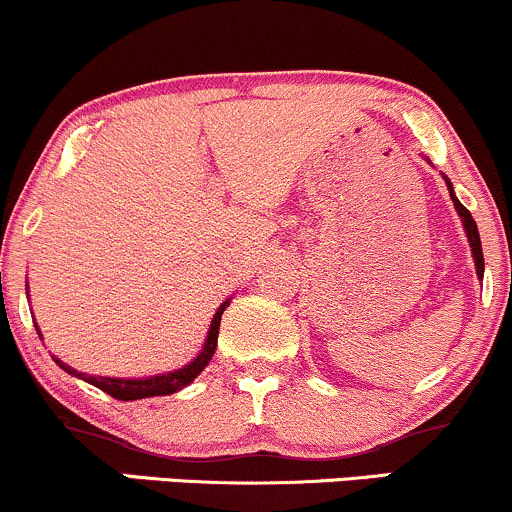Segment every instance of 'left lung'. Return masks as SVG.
I'll list each match as a JSON object with an SVG mask.
<instances>
[{
    "instance_id": "8db88e82",
    "label": "left lung",
    "mask_w": 512,
    "mask_h": 512,
    "mask_svg": "<svg viewBox=\"0 0 512 512\" xmlns=\"http://www.w3.org/2000/svg\"><path fill=\"white\" fill-rule=\"evenodd\" d=\"M445 178V175H443ZM445 182H448V190H450V197L452 202H455V209L457 214L462 216V226L464 231H467V238H469V248H472V255H474V264H477V274L479 279H484V252H481V238H479V228H477V221L472 219V214H469V209L464 207V204L460 202V199L455 197V192H452V182L445 178Z\"/></svg>"
}]
</instances>
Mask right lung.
Here are the masks:
<instances>
[{
  "label": "right lung",
  "mask_w": 512,
  "mask_h": 512,
  "mask_svg": "<svg viewBox=\"0 0 512 512\" xmlns=\"http://www.w3.org/2000/svg\"><path fill=\"white\" fill-rule=\"evenodd\" d=\"M226 303H221V308L216 310L214 320H211V327H209V334H207V342H204L202 351H199L197 358H192L187 366H182L180 370H170V373H161V375H151V378H98V375H86V373H79V370L69 368L67 363H62L60 358H55L57 366L67 370L69 375H74V378H81L86 380V383L96 385L98 390L108 392L110 397L115 399H122V402H132V399H144V397H161V395H173V392L182 390V387H187L192 383V380L197 378L199 373H202L204 368L209 366L211 356H214L216 351V339H219V325H221V315L223 310H226ZM38 330V327H35ZM40 334V330H38Z\"/></svg>",
  "instance_id": "obj_1"
}]
</instances>
